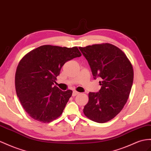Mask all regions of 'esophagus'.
I'll return each instance as SVG.
<instances>
[{"label": "esophagus", "instance_id": "34e87169", "mask_svg": "<svg viewBox=\"0 0 151 151\" xmlns=\"http://www.w3.org/2000/svg\"><path fill=\"white\" fill-rule=\"evenodd\" d=\"M79 94V92H77V91H73V94H72V96H76L77 94Z\"/></svg>", "mask_w": 151, "mask_h": 151}]
</instances>
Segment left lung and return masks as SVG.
Masks as SVG:
<instances>
[{"instance_id": "left-lung-1", "label": "left lung", "mask_w": 151, "mask_h": 151, "mask_svg": "<svg viewBox=\"0 0 151 151\" xmlns=\"http://www.w3.org/2000/svg\"><path fill=\"white\" fill-rule=\"evenodd\" d=\"M89 64L93 78H99L101 88L89 92L84 106L85 115L92 121L104 123L114 118L127 102L133 82V69L121 49L103 43L79 47Z\"/></svg>"}]
</instances>
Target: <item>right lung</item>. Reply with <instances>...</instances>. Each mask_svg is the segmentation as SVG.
<instances>
[{"instance_id": "add662e5", "label": "right lung", "mask_w": 151, "mask_h": 151, "mask_svg": "<svg viewBox=\"0 0 151 151\" xmlns=\"http://www.w3.org/2000/svg\"><path fill=\"white\" fill-rule=\"evenodd\" d=\"M82 55L76 46H41L25 55L15 74V88L22 106L32 119L50 122L63 114L73 91L53 86L67 61Z\"/></svg>"}]
</instances>
